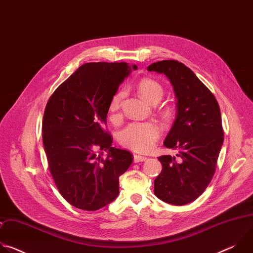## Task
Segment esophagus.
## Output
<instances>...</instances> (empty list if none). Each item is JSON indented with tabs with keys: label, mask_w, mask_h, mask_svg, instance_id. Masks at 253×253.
Wrapping results in <instances>:
<instances>
[{
	"label": "esophagus",
	"mask_w": 253,
	"mask_h": 253,
	"mask_svg": "<svg viewBox=\"0 0 253 253\" xmlns=\"http://www.w3.org/2000/svg\"><path fill=\"white\" fill-rule=\"evenodd\" d=\"M134 162L135 163H138V162H143V161H145V160H147V157H145V156H141V155H137V154H134Z\"/></svg>",
	"instance_id": "obj_1"
}]
</instances>
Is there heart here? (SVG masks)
Segmentation results:
<instances>
[{
  "label": "heart",
  "mask_w": 253,
  "mask_h": 253,
  "mask_svg": "<svg viewBox=\"0 0 253 253\" xmlns=\"http://www.w3.org/2000/svg\"><path fill=\"white\" fill-rule=\"evenodd\" d=\"M141 96L150 103L158 102L163 96L162 86L151 79H143L138 85ZM126 90L116 92L109 103V110L116 113L121 107ZM161 135V127L156 122H132L119 133V142L126 148L138 152L150 151Z\"/></svg>",
  "instance_id": "obj_1"
}]
</instances>
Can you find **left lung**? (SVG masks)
I'll return each instance as SVG.
<instances>
[{
  "label": "left lung",
  "mask_w": 253,
  "mask_h": 253,
  "mask_svg": "<svg viewBox=\"0 0 253 253\" xmlns=\"http://www.w3.org/2000/svg\"><path fill=\"white\" fill-rule=\"evenodd\" d=\"M150 72L164 74L177 98V115L164 146L177 149V157L162 155L161 173L154 180V193L162 201L184 205L207 188L215 173L223 144L220 108L211 91L184 64L163 60Z\"/></svg>",
  "instance_id": "1"
}]
</instances>
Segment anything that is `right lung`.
Returning a JSON list of instances; mask_svg holds the SVG:
<instances>
[{
	"mask_svg": "<svg viewBox=\"0 0 253 253\" xmlns=\"http://www.w3.org/2000/svg\"><path fill=\"white\" fill-rule=\"evenodd\" d=\"M130 71L125 62L86 63L46 105L42 132L49 169L61 195L76 208L95 211L112 202L119 177L133 161L129 151L112 146L105 129L111 98Z\"/></svg>",
	"mask_w": 253,
	"mask_h": 253,
	"instance_id": "add662e5",
	"label": "right lung"
}]
</instances>
